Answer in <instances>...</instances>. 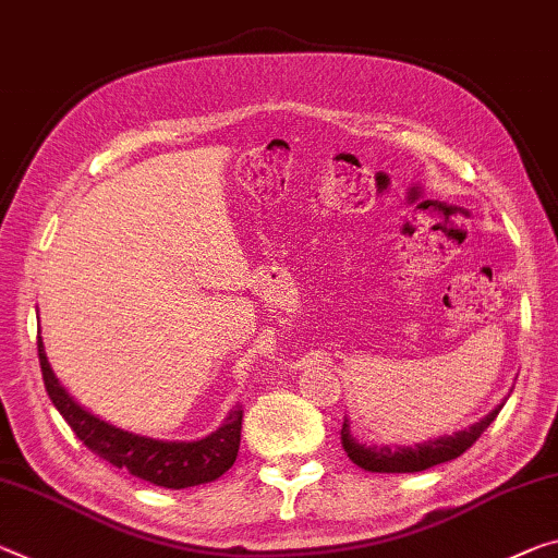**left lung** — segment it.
Returning <instances> with one entry per match:
<instances>
[{
    "instance_id": "obj_1",
    "label": "left lung",
    "mask_w": 558,
    "mask_h": 558,
    "mask_svg": "<svg viewBox=\"0 0 558 558\" xmlns=\"http://www.w3.org/2000/svg\"><path fill=\"white\" fill-rule=\"evenodd\" d=\"M501 407L504 401L469 428H461V432L451 436L447 434L439 436V439L414 444V447H389V444H381V447L372 444V447H366V444H359L354 439V434L349 428V418H344V426H341V447H344L347 457L364 471H376V474H414V471H426L436 464H444V461L461 457L486 432Z\"/></svg>"
}]
</instances>
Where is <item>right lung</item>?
I'll return each instance as SVG.
<instances>
[{
    "label": "right lung",
    "instance_id": "obj_1",
    "mask_svg": "<svg viewBox=\"0 0 558 558\" xmlns=\"http://www.w3.org/2000/svg\"><path fill=\"white\" fill-rule=\"evenodd\" d=\"M37 349L41 379H45L51 404L80 436L84 447L109 461L111 466L126 469L132 476L154 486L186 488L217 482L236 461L239 441H242V409H231L217 432L196 441H161L124 432L76 404L51 372L41 337H37Z\"/></svg>",
    "mask_w": 558,
    "mask_h": 558
}]
</instances>
